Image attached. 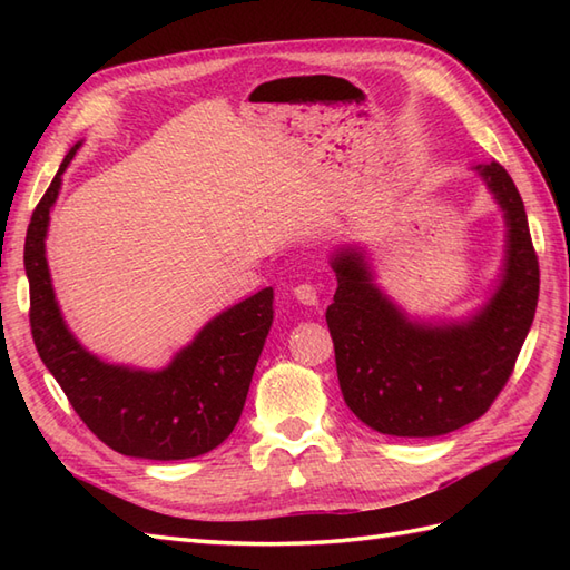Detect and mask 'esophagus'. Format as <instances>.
Returning a JSON list of instances; mask_svg holds the SVG:
<instances>
[{
    "mask_svg": "<svg viewBox=\"0 0 570 570\" xmlns=\"http://www.w3.org/2000/svg\"><path fill=\"white\" fill-rule=\"evenodd\" d=\"M294 296H296L304 306H316V304H318V286L311 284V282L298 284V286H294Z\"/></svg>",
    "mask_w": 570,
    "mask_h": 570,
    "instance_id": "1",
    "label": "esophagus"
}]
</instances>
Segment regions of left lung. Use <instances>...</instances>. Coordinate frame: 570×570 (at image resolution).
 I'll use <instances>...</instances> for the list:
<instances>
[{
  "mask_svg": "<svg viewBox=\"0 0 570 570\" xmlns=\"http://www.w3.org/2000/svg\"><path fill=\"white\" fill-rule=\"evenodd\" d=\"M500 200L510 245L502 286L463 325L409 323L370 282L360 252L333 259L337 292L325 311L345 404L370 429L429 439L480 419L512 377L539 304V257L512 176L478 166Z\"/></svg>",
  "mask_w": 570,
  "mask_h": 570,
  "instance_id": "left-lung-1",
  "label": "left lung"
}]
</instances>
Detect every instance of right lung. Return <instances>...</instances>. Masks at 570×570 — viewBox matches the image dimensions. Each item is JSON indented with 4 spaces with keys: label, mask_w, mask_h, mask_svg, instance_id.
Returning <instances> with one entry per match:
<instances>
[{
    "label": "right lung",
    "mask_w": 570,
    "mask_h": 570,
    "mask_svg": "<svg viewBox=\"0 0 570 570\" xmlns=\"http://www.w3.org/2000/svg\"><path fill=\"white\" fill-rule=\"evenodd\" d=\"M76 151L78 144L66 154L27 229L23 266L33 345L85 426L112 451L149 460L208 453L237 426L274 321V292L264 288L220 313L164 372L105 365L85 353L60 318L43 252L48 213Z\"/></svg>",
    "instance_id": "1"
}]
</instances>
